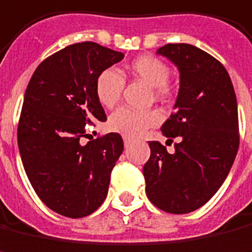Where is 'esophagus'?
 Segmentation results:
<instances>
[{
	"mask_svg": "<svg viewBox=\"0 0 252 252\" xmlns=\"http://www.w3.org/2000/svg\"><path fill=\"white\" fill-rule=\"evenodd\" d=\"M123 143H125V148H129L130 145V140L127 137H123Z\"/></svg>",
	"mask_w": 252,
	"mask_h": 252,
	"instance_id": "1",
	"label": "esophagus"
}]
</instances>
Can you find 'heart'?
I'll list each match as a JSON object with an SVG mask.
<instances>
[{"instance_id": "1", "label": "heart", "mask_w": 252, "mask_h": 252, "mask_svg": "<svg viewBox=\"0 0 252 252\" xmlns=\"http://www.w3.org/2000/svg\"><path fill=\"white\" fill-rule=\"evenodd\" d=\"M126 70L133 76L143 79L155 89L159 97L166 96L169 93L167 78L170 75V68L167 64L155 56L144 55L134 59L127 64ZM125 81L119 72L114 68H107L101 71L96 78L94 92L97 101L105 108H112L121 98ZM160 122V114L158 111H134V109L122 108L116 109L109 116V129L129 138H137L144 131Z\"/></svg>"}]
</instances>
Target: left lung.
Returning a JSON list of instances; mask_svg holds the SVG:
<instances>
[{
    "instance_id": "obj_1",
    "label": "left lung",
    "mask_w": 252,
    "mask_h": 252,
    "mask_svg": "<svg viewBox=\"0 0 252 252\" xmlns=\"http://www.w3.org/2000/svg\"><path fill=\"white\" fill-rule=\"evenodd\" d=\"M156 53L180 71L176 112L160 127L178 144L169 154L159 141H149L145 192L158 209L187 214L209 202L232 169L239 149L237 101L228 71L204 50L167 43Z\"/></svg>"
}]
</instances>
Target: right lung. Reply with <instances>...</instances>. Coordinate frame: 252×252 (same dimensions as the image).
Segmentation results:
<instances>
[{"label": "right lung", "mask_w": 252, "mask_h": 252, "mask_svg": "<svg viewBox=\"0 0 252 252\" xmlns=\"http://www.w3.org/2000/svg\"><path fill=\"white\" fill-rule=\"evenodd\" d=\"M125 55L96 42L70 45L36 67L24 93L17 144L32 188L50 210L68 218L96 211L123 152L118 133L82 144L85 125L105 122L94 83Z\"/></svg>", "instance_id": "add662e5"}]
</instances>
